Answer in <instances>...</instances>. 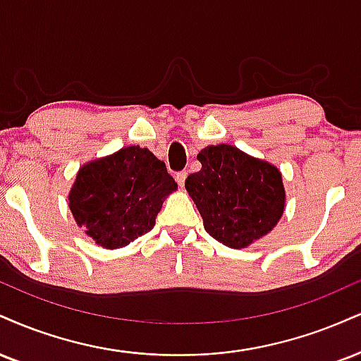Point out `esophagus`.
<instances>
[{"label":"esophagus","instance_id":"34e87169","mask_svg":"<svg viewBox=\"0 0 361 361\" xmlns=\"http://www.w3.org/2000/svg\"><path fill=\"white\" fill-rule=\"evenodd\" d=\"M186 176H188V171H180V173H176V175H175V180L178 181V185L183 186V185H185Z\"/></svg>","mask_w":361,"mask_h":361}]
</instances>
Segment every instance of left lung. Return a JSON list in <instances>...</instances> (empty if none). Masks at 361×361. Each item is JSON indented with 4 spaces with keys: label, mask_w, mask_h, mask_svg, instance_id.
I'll return each mask as SVG.
<instances>
[{
    "label": "left lung",
    "mask_w": 361,
    "mask_h": 361,
    "mask_svg": "<svg viewBox=\"0 0 361 361\" xmlns=\"http://www.w3.org/2000/svg\"><path fill=\"white\" fill-rule=\"evenodd\" d=\"M197 158L202 169L185 188L215 240L247 249L272 232L286 208L279 168L230 145L203 147Z\"/></svg>",
    "instance_id": "1"
}]
</instances>
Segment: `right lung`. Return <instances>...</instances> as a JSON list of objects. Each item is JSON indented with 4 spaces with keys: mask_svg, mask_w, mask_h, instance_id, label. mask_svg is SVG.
<instances>
[{
    "mask_svg": "<svg viewBox=\"0 0 361 361\" xmlns=\"http://www.w3.org/2000/svg\"><path fill=\"white\" fill-rule=\"evenodd\" d=\"M176 190L166 164L147 147L126 146L79 168L68 208L87 237L114 250L149 232L163 202Z\"/></svg>",
    "mask_w": 361,
    "mask_h": 361,
    "instance_id": "right-lung-1",
    "label": "right lung"
}]
</instances>
